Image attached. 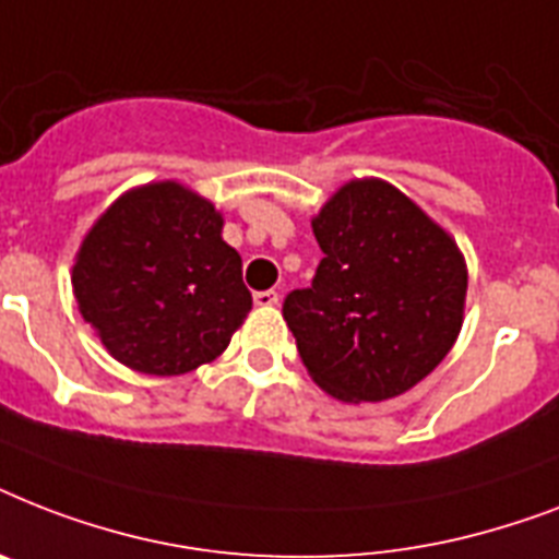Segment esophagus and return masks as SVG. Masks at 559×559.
<instances>
[{"mask_svg":"<svg viewBox=\"0 0 559 559\" xmlns=\"http://www.w3.org/2000/svg\"><path fill=\"white\" fill-rule=\"evenodd\" d=\"M254 305H258V307H275V305H278V293H275V289H263V293H254Z\"/></svg>","mask_w":559,"mask_h":559,"instance_id":"esophagus-1","label":"esophagus"}]
</instances>
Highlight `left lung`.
I'll return each instance as SVG.
<instances>
[{
  "instance_id": "obj_1",
  "label": "left lung",
  "mask_w": 559,
  "mask_h": 559,
  "mask_svg": "<svg viewBox=\"0 0 559 559\" xmlns=\"http://www.w3.org/2000/svg\"><path fill=\"white\" fill-rule=\"evenodd\" d=\"M322 263L284 319L307 373L342 403L415 389L464 324L467 261L455 237L385 182L350 179L313 217Z\"/></svg>"
}]
</instances>
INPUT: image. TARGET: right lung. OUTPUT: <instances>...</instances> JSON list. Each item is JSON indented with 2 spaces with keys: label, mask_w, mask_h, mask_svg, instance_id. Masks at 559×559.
<instances>
[{
  "label": "right lung",
  "mask_w": 559,
  "mask_h": 559,
  "mask_svg": "<svg viewBox=\"0 0 559 559\" xmlns=\"http://www.w3.org/2000/svg\"><path fill=\"white\" fill-rule=\"evenodd\" d=\"M72 289L109 357L153 377L214 362L252 310L223 214L174 179L130 188L92 223Z\"/></svg>",
  "instance_id": "right-lung-1"
}]
</instances>
